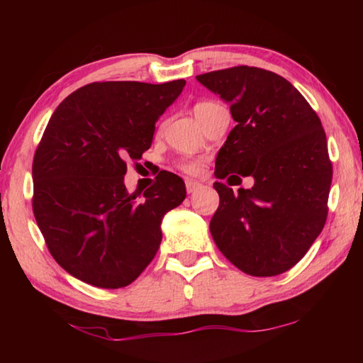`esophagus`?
I'll return each mask as SVG.
<instances>
[{"mask_svg":"<svg viewBox=\"0 0 363 363\" xmlns=\"http://www.w3.org/2000/svg\"><path fill=\"white\" fill-rule=\"evenodd\" d=\"M201 187V184L199 181H192V179H187L186 181V189H187V194H194L195 190H199Z\"/></svg>","mask_w":363,"mask_h":363,"instance_id":"esophagus-1","label":"esophagus"}]
</instances>
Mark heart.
I'll return each instance as SVG.
<instances>
[{
	"label": "heart",
	"mask_w": 363,
	"mask_h": 363,
	"mask_svg": "<svg viewBox=\"0 0 363 363\" xmlns=\"http://www.w3.org/2000/svg\"><path fill=\"white\" fill-rule=\"evenodd\" d=\"M214 107H218V104H214V102H199L194 107V113H195L196 118H200L201 115L206 113L208 110H211ZM179 168L182 171H186V173H189V174H196L200 171V163L195 162V160H186V162L179 163Z\"/></svg>",
	"instance_id": "obj_1"
}]
</instances>
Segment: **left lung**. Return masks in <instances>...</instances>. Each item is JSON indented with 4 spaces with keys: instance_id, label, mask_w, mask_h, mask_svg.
I'll return each instance as SVG.
<instances>
[{
    "instance_id": "obj_1",
    "label": "left lung",
    "mask_w": 363,
    "mask_h": 363,
    "mask_svg": "<svg viewBox=\"0 0 363 363\" xmlns=\"http://www.w3.org/2000/svg\"><path fill=\"white\" fill-rule=\"evenodd\" d=\"M196 79L229 104L237 121L218 152L214 174L255 179L238 192L214 182L219 208L210 223L213 240L245 274H284L303 259L327 220L333 169L320 118L274 72L240 65Z\"/></svg>"
}]
</instances>
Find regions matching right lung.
Instances as JSON below:
<instances>
[{"label":"right lung","mask_w":363,"mask_h":363,"mask_svg":"<svg viewBox=\"0 0 363 363\" xmlns=\"http://www.w3.org/2000/svg\"><path fill=\"white\" fill-rule=\"evenodd\" d=\"M184 86L91 83L54 110L33 158V214L49 253L84 284H133L157 255L164 214L186 199V184L168 171L143 201L125 187L126 162L150 149Z\"/></svg>","instance_id":"right-lung-1"}]
</instances>
